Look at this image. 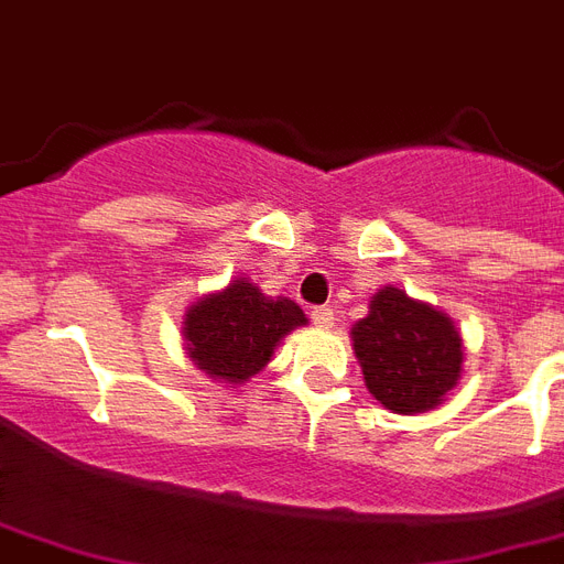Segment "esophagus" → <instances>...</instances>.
I'll use <instances>...</instances> for the list:
<instances>
[{
    "mask_svg": "<svg viewBox=\"0 0 564 564\" xmlns=\"http://www.w3.org/2000/svg\"><path fill=\"white\" fill-rule=\"evenodd\" d=\"M310 318H313V325L316 327H334V322H336L334 310L330 307H313Z\"/></svg>",
    "mask_w": 564,
    "mask_h": 564,
    "instance_id": "obj_1",
    "label": "esophagus"
}]
</instances>
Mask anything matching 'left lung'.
Returning <instances> with one entry per match:
<instances>
[{
	"label": "left lung",
	"instance_id": "left-lung-1",
	"mask_svg": "<svg viewBox=\"0 0 564 564\" xmlns=\"http://www.w3.org/2000/svg\"><path fill=\"white\" fill-rule=\"evenodd\" d=\"M351 334L366 386L386 410H433L459 380L463 339L451 318L394 286L377 292Z\"/></svg>",
	"mask_w": 564,
	"mask_h": 564
}]
</instances>
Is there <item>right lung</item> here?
Instances as JSON below:
<instances>
[{
	"label": "right lung",
	"mask_w": 564,
	"mask_h": 564,
	"mask_svg": "<svg viewBox=\"0 0 564 564\" xmlns=\"http://www.w3.org/2000/svg\"><path fill=\"white\" fill-rule=\"evenodd\" d=\"M304 322L295 301L269 299L254 283L234 281L189 307L184 339L198 369L228 383H242L263 369L274 345Z\"/></svg>",
	"instance_id": "right-lung-1"
}]
</instances>
